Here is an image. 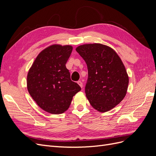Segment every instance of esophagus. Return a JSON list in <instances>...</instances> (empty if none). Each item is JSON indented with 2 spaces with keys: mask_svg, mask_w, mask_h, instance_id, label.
<instances>
[{
  "mask_svg": "<svg viewBox=\"0 0 156 156\" xmlns=\"http://www.w3.org/2000/svg\"><path fill=\"white\" fill-rule=\"evenodd\" d=\"M77 83H78V84L81 87V88H83V83L81 82V81H77Z\"/></svg>",
  "mask_w": 156,
  "mask_h": 156,
  "instance_id": "esophagus-1",
  "label": "esophagus"
}]
</instances>
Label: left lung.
I'll list each match as a JSON object with an SVG mask.
<instances>
[{"label":"left lung","mask_w":156,"mask_h":156,"mask_svg":"<svg viewBox=\"0 0 156 156\" xmlns=\"http://www.w3.org/2000/svg\"><path fill=\"white\" fill-rule=\"evenodd\" d=\"M76 51L87 65L85 94L90 105L101 112L112 109L124 98L129 83L120 58L100 44L80 45Z\"/></svg>","instance_id":"obj_1"}]
</instances>
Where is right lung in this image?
<instances>
[{
    "mask_svg": "<svg viewBox=\"0 0 156 156\" xmlns=\"http://www.w3.org/2000/svg\"><path fill=\"white\" fill-rule=\"evenodd\" d=\"M72 49L70 45L49 47L37 55L28 73L30 95L37 105L51 114L68 110L73 96L81 90L71 80L66 67Z\"/></svg>",
    "mask_w": 156,
    "mask_h": 156,
    "instance_id": "obj_1",
    "label": "right lung"
}]
</instances>
